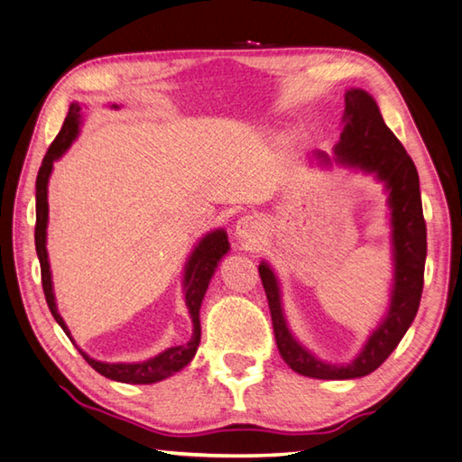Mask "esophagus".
Wrapping results in <instances>:
<instances>
[{
    "instance_id": "1",
    "label": "esophagus",
    "mask_w": 462,
    "mask_h": 462,
    "mask_svg": "<svg viewBox=\"0 0 462 462\" xmlns=\"http://www.w3.org/2000/svg\"><path fill=\"white\" fill-rule=\"evenodd\" d=\"M235 237H237L241 245H245L247 249L255 247L261 237H263V223H261L259 217L254 215L241 217L237 225H235Z\"/></svg>"
}]
</instances>
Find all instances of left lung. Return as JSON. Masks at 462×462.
Here are the masks:
<instances>
[{"label":"left lung","mask_w":462,"mask_h":462,"mask_svg":"<svg viewBox=\"0 0 462 462\" xmlns=\"http://www.w3.org/2000/svg\"><path fill=\"white\" fill-rule=\"evenodd\" d=\"M329 169L337 167L360 171L382 182L386 193L390 251H393V280H390L388 306L376 328L368 334L360 352L347 362H328L310 350L293 334L283 308V290L275 269L261 259L259 275L272 310L277 350L293 372L318 380H354L368 376L382 366L396 350L400 339L412 326L420 306L426 261V225L420 201L419 172L404 146L400 144L380 115L374 96L362 88L346 90L342 133L334 154L313 151L310 162Z\"/></svg>","instance_id":"left-lung-1"}]
</instances>
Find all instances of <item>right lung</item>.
I'll list each match as a JSON object with an SVG mask.
<instances>
[{"label": "right lung", "instance_id": "1", "mask_svg": "<svg viewBox=\"0 0 462 462\" xmlns=\"http://www.w3.org/2000/svg\"><path fill=\"white\" fill-rule=\"evenodd\" d=\"M110 108H120L116 104H110ZM82 104L72 102L69 104L68 116L64 120V126L60 130L56 141L51 143L46 156H43L42 167L36 179V254L40 259L42 267V285L43 293H46L48 308L51 316L58 321V326L64 329L66 336L72 339L76 346L72 334L66 326L64 318L60 316L58 303H56V293H54V282H51V269H50V257H48V182L51 177V171H54V162L62 159L68 152L69 146L80 134V125H82ZM229 237L227 231L223 227L213 229L205 233L201 239L195 243L193 251H190L185 267H182V300H185V306L189 310L190 324H193V334L187 344L180 346H171L167 350L159 352L151 358L141 360V362H102L92 358L90 354H86L80 346L78 352L82 354V358L90 364V366L102 374L104 378L125 382V384H154V382H161L164 378L172 376V374L180 372L182 368L190 364L195 358L199 350V344H201V303L205 300V293L208 290V283H211L213 275L219 267L221 259L229 254Z\"/></svg>", "mask_w": 462, "mask_h": 462}]
</instances>
